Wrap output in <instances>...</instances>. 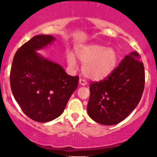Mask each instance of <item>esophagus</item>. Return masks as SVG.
Wrapping results in <instances>:
<instances>
[{
	"label": "esophagus",
	"instance_id": "esophagus-1",
	"mask_svg": "<svg viewBox=\"0 0 157 157\" xmlns=\"http://www.w3.org/2000/svg\"><path fill=\"white\" fill-rule=\"evenodd\" d=\"M79 82H80V83L81 84V85H83V86L87 85V80H86L85 79L80 78V80H79Z\"/></svg>",
	"mask_w": 157,
	"mask_h": 157
}]
</instances>
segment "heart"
Wrapping results in <instances>:
<instances>
[{
  "label": "heart",
  "instance_id": "heart-1",
  "mask_svg": "<svg viewBox=\"0 0 157 157\" xmlns=\"http://www.w3.org/2000/svg\"><path fill=\"white\" fill-rule=\"evenodd\" d=\"M76 54L80 62L83 63V74L94 80H102L109 76L118 63L116 51L103 45H82L77 48ZM67 63L71 68H77V60L72 53L67 55Z\"/></svg>",
  "mask_w": 157,
  "mask_h": 157
}]
</instances>
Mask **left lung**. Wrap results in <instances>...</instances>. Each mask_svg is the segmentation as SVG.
<instances>
[{
  "label": "left lung",
  "instance_id": "1",
  "mask_svg": "<svg viewBox=\"0 0 157 157\" xmlns=\"http://www.w3.org/2000/svg\"><path fill=\"white\" fill-rule=\"evenodd\" d=\"M145 86V70L137 52L125 56L107 78L90 84L87 112L105 125L125 119L138 105Z\"/></svg>",
  "mask_w": 157,
  "mask_h": 157
}]
</instances>
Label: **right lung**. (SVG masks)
I'll list each match as a JSON object with an SVG mask.
<instances>
[{
	"instance_id": "right-lung-1",
	"label": "right lung",
	"mask_w": 157,
	"mask_h": 157,
	"mask_svg": "<svg viewBox=\"0 0 157 157\" xmlns=\"http://www.w3.org/2000/svg\"><path fill=\"white\" fill-rule=\"evenodd\" d=\"M53 40L52 36L38 35L23 44L14 55L10 73L14 99L29 118L39 122L59 116L78 85V76L68 75L60 65L36 52Z\"/></svg>"
}]
</instances>
